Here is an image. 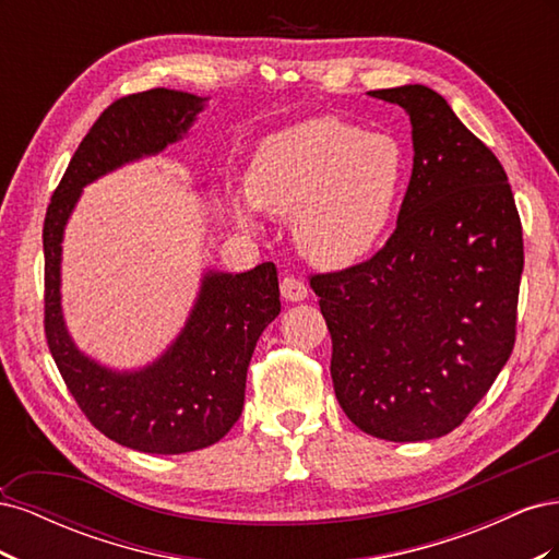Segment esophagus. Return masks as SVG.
<instances>
[{
    "instance_id": "34e87169",
    "label": "esophagus",
    "mask_w": 559,
    "mask_h": 559,
    "mask_svg": "<svg viewBox=\"0 0 559 559\" xmlns=\"http://www.w3.org/2000/svg\"><path fill=\"white\" fill-rule=\"evenodd\" d=\"M280 292H282V296H284L286 300H292V302H298V300H306V298H308V286H306V282H300V280L292 277V275L282 277Z\"/></svg>"
}]
</instances>
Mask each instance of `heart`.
<instances>
[{
	"label": "heart",
	"instance_id": "heart-1",
	"mask_svg": "<svg viewBox=\"0 0 559 559\" xmlns=\"http://www.w3.org/2000/svg\"><path fill=\"white\" fill-rule=\"evenodd\" d=\"M403 154L382 132H361L333 116H314L259 144L247 173V198L233 205L253 226V210L294 218L300 251L324 267L364 259L392 222Z\"/></svg>",
	"mask_w": 559,
	"mask_h": 559
}]
</instances>
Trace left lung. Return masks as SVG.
Segmentation results:
<instances>
[{
    "instance_id": "8db88e82",
    "label": "left lung",
    "mask_w": 559,
    "mask_h": 559,
    "mask_svg": "<svg viewBox=\"0 0 559 559\" xmlns=\"http://www.w3.org/2000/svg\"><path fill=\"white\" fill-rule=\"evenodd\" d=\"M405 109L413 175L386 245L312 275L335 399L361 431L415 443L456 429L515 345L522 226L501 163L427 86L370 91Z\"/></svg>"
}]
</instances>
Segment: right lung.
I'll use <instances>...</instances> for the list:
<instances>
[{
	"label": "right lung",
	"mask_w": 559,
	"mask_h": 559,
	"mask_svg": "<svg viewBox=\"0 0 559 559\" xmlns=\"http://www.w3.org/2000/svg\"><path fill=\"white\" fill-rule=\"evenodd\" d=\"M205 97L154 88L116 99L97 118L50 198L44 222V331L60 376L91 425L118 445L151 454L202 450L242 415L247 368L263 329L280 314L275 263L205 273L177 341L140 370H111L67 333L60 306L62 235L81 189L116 167L181 140Z\"/></svg>",
	"instance_id": "right-lung-1"
}]
</instances>
